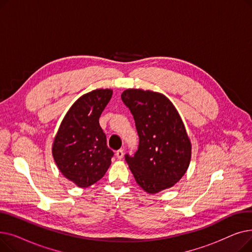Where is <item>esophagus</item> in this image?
Here are the masks:
<instances>
[{
  "label": "esophagus",
  "instance_id": "1",
  "mask_svg": "<svg viewBox=\"0 0 252 252\" xmlns=\"http://www.w3.org/2000/svg\"><path fill=\"white\" fill-rule=\"evenodd\" d=\"M124 154H125V150L124 149H119V150L116 151V157L118 158V159H123Z\"/></svg>",
  "mask_w": 252,
  "mask_h": 252
}]
</instances>
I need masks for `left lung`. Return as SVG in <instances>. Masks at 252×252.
Instances as JSON below:
<instances>
[{
	"label": "left lung",
	"instance_id": "left-lung-1",
	"mask_svg": "<svg viewBox=\"0 0 252 252\" xmlns=\"http://www.w3.org/2000/svg\"><path fill=\"white\" fill-rule=\"evenodd\" d=\"M122 100L135 119L139 147L126 161L139 186L154 194L173 187L186 173L191 142L175 106L164 95L128 89Z\"/></svg>",
	"mask_w": 252,
	"mask_h": 252
}]
</instances>
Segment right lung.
Masks as SVG:
<instances>
[{"mask_svg":"<svg viewBox=\"0 0 252 252\" xmlns=\"http://www.w3.org/2000/svg\"><path fill=\"white\" fill-rule=\"evenodd\" d=\"M112 96L109 89L94 90L78 98L64 116L52 153L62 175L87 188L103 178L113 151L106 145L99 117Z\"/></svg>","mask_w":252,"mask_h":252,"instance_id":"obj_1","label":"right lung"}]
</instances>
